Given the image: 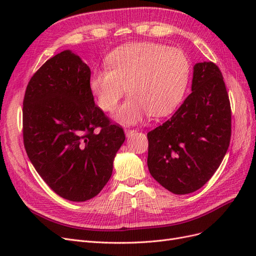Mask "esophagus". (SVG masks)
Here are the masks:
<instances>
[{
	"label": "esophagus",
	"instance_id": "esophagus-1",
	"mask_svg": "<svg viewBox=\"0 0 256 256\" xmlns=\"http://www.w3.org/2000/svg\"><path fill=\"white\" fill-rule=\"evenodd\" d=\"M134 132H136L134 129H126V130H125V134H126V136H127V138L132 136V134H134Z\"/></svg>",
	"mask_w": 256,
	"mask_h": 256
}]
</instances>
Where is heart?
Returning a JSON list of instances; mask_svg holds the SVG:
<instances>
[{
  "instance_id": "obj_1",
  "label": "heart",
  "mask_w": 256,
  "mask_h": 256,
  "mask_svg": "<svg viewBox=\"0 0 256 256\" xmlns=\"http://www.w3.org/2000/svg\"><path fill=\"white\" fill-rule=\"evenodd\" d=\"M108 68L96 69L90 88L98 106L113 112L126 92L129 97L116 112L118 122L132 125L150 113L156 118L172 113L190 80L191 64L186 53L156 42L120 46L106 60Z\"/></svg>"
}]
</instances>
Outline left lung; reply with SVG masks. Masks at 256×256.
<instances>
[{
    "mask_svg": "<svg viewBox=\"0 0 256 256\" xmlns=\"http://www.w3.org/2000/svg\"><path fill=\"white\" fill-rule=\"evenodd\" d=\"M191 90L172 118L147 134L150 173L174 194L202 188L230 141V104L219 67L212 62L196 64Z\"/></svg>",
    "mask_w": 256,
    "mask_h": 256,
    "instance_id": "obj_1",
    "label": "left lung"
}]
</instances>
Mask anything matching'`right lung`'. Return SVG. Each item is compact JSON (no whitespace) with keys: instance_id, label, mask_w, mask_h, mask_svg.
<instances>
[{"instance_id":"obj_1","label":"right lung","mask_w":256,"mask_h":256,"mask_svg":"<svg viewBox=\"0 0 256 256\" xmlns=\"http://www.w3.org/2000/svg\"><path fill=\"white\" fill-rule=\"evenodd\" d=\"M90 69L65 50L38 69L23 99V143L37 173L63 198L84 202L109 182L125 141L95 104Z\"/></svg>"}]
</instances>
